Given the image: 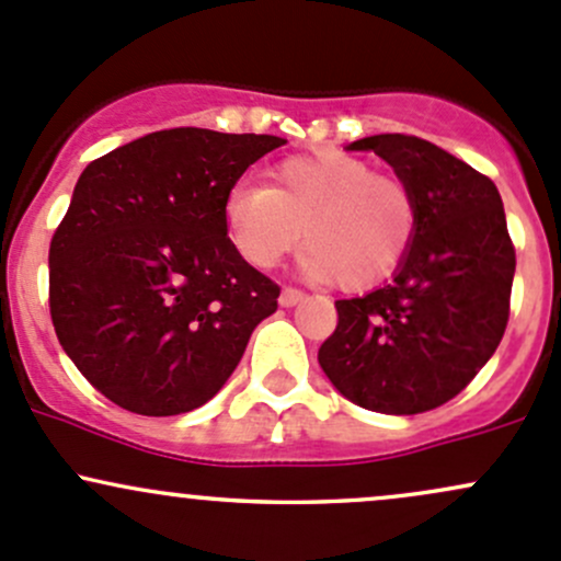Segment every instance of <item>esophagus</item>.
<instances>
[{
    "instance_id": "1",
    "label": "esophagus",
    "mask_w": 561,
    "mask_h": 561,
    "mask_svg": "<svg viewBox=\"0 0 561 561\" xmlns=\"http://www.w3.org/2000/svg\"><path fill=\"white\" fill-rule=\"evenodd\" d=\"M306 296L300 290H296V287H285V290H282V296H279V304L285 306V309H290V306H296V304H300V300H304Z\"/></svg>"
}]
</instances>
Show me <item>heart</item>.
Masks as SVG:
<instances>
[{"mask_svg": "<svg viewBox=\"0 0 561 561\" xmlns=\"http://www.w3.org/2000/svg\"><path fill=\"white\" fill-rule=\"evenodd\" d=\"M231 244L255 268L279 265L298 247L314 282L365 290L403 265L420 226L416 196L400 176L381 174L339 150L276 163L268 185H239L222 204Z\"/></svg>", "mask_w": 561, "mask_h": 561, "instance_id": "1", "label": "heart"}]
</instances>
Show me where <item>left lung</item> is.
Wrapping results in <instances>:
<instances>
[{"label": "left lung", "instance_id": "left-lung-1", "mask_svg": "<svg viewBox=\"0 0 561 561\" xmlns=\"http://www.w3.org/2000/svg\"><path fill=\"white\" fill-rule=\"evenodd\" d=\"M374 150L414 191L420 226L409 257L379 290L335 300L339 325L320 365L352 403L409 416L462 392L500 346L516 250L489 176L433 141L376 134Z\"/></svg>", "mask_w": 561, "mask_h": 561}]
</instances>
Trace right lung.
<instances>
[{
  "mask_svg": "<svg viewBox=\"0 0 561 561\" xmlns=\"http://www.w3.org/2000/svg\"><path fill=\"white\" fill-rule=\"evenodd\" d=\"M285 145L268 134L169 128L96 158L50 241V320L78 370L141 416L215 398L279 285L236 252L222 204Z\"/></svg>",
  "mask_w": 561,
  "mask_h": 561,
  "instance_id": "add662e5",
  "label": "right lung"
}]
</instances>
